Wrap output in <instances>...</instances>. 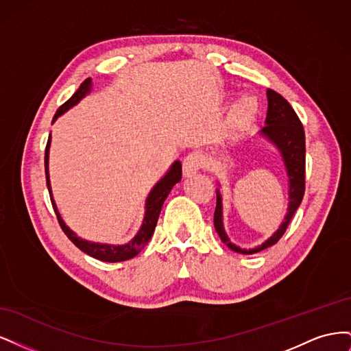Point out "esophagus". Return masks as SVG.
Instances as JSON below:
<instances>
[{"instance_id":"1","label":"esophagus","mask_w":351,"mask_h":351,"mask_svg":"<svg viewBox=\"0 0 351 351\" xmlns=\"http://www.w3.org/2000/svg\"><path fill=\"white\" fill-rule=\"evenodd\" d=\"M204 164V158L199 152H190L183 161V174L184 177L195 176Z\"/></svg>"}]
</instances>
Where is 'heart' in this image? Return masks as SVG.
<instances>
[{
  "label": "heart",
  "mask_w": 351,
  "mask_h": 351,
  "mask_svg": "<svg viewBox=\"0 0 351 351\" xmlns=\"http://www.w3.org/2000/svg\"><path fill=\"white\" fill-rule=\"evenodd\" d=\"M256 101L252 97H243L234 107H232L230 114V123L232 129H239V127L249 123L254 112H256Z\"/></svg>",
  "instance_id": "obj_1"
}]
</instances>
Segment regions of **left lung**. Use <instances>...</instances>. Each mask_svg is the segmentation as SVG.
<instances>
[{"instance_id": "1", "label": "left lung", "mask_w": 351, "mask_h": 351, "mask_svg": "<svg viewBox=\"0 0 351 351\" xmlns=\"http://www.w3.org/2000/svg\"><path fill=\"white\" fill-rule=\"evenodd\" d=\"M268 97V112L267 120H265L263 129L261 130V136L269 141L280 151L282 161L285 165L287 177H289V209L284 217L282 224L274 234L262 243L261 246L254 249H241L231 243L227 232L224 230V222H222V196L217 189V208L214 214V226L222 243L241 254H253L263 249L274 246L289 227L290 221L294 215L297 208L300 206L303 195H304V173H306V145H304V130L303 124L291 105L287 102L280 93L272 89L267 90Z\"/></svg>"}]
</instances>
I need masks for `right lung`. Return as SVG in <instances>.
Masks as SVG:
<instances>
[{"label": "right lung", "instance_id": "right-lung-1", "mask_svg": "<svg viewBox=\"0 0 351 351\" xmlns=\"http://www.w3.org/2000/svg\"><path fill=\"white\" fill-rule=\"evenodd\" d=\"M90 88H92V79H86L80 84V88L76 90V93H74L66 104H62L61 107L57 110L54 119H52V123H54L60 115H62L67 110H70L73 105H76L83 97H86V93L90 92ZM49 145H51V134L48 137V143H47V149H45V176H47V186L49 190L52 208H54V210H56V215L58 218L61 230L66 232V236L74 244H76V246L82 252L89 254V256H92L95 259H99L102 262H123V261L134 258L136 254L146 246L147 241L151 240L154 231H155V227H156L159 214H161V208L164 205L167 196L169 195V192H171V189L180 182V180H182V164H180V161H176L171 165V168H169V171L161 180H159V182L151 190V193H149V196H147L146 204H145V217H143L142 227L139 228L137 234L129 243L127 244L92 243V241L77 237L76 232L71 231L66 226V222L62 221L60 212L57 209L54 197H52V190H51V183H49V171H48Z\"/></svg>", "mask_w": 351, "mask_h": 351}]
</instances>
